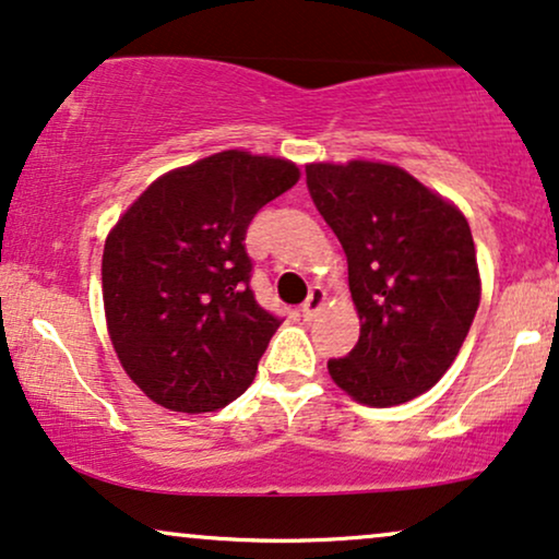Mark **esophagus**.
Listing matches in <instances>:
<instances>
[{"mask_svg": "<svg viewBox=\"0 0 559 559\" xmlns=\"http://www.w3.org/2000/svg\"><path fill=\"white\" fill-rule=\"evenodd\" d=\"M322 304H324V292H322V288L314 286L312 292H309L307 301L301 304V317H304V320H312V317L322 309Z\"/></svg>", "mask_w": 559, "mask_h": 559, "instance_id": "1", "label": "esophagus"}]
</instances>
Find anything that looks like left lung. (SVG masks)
<instances>
[{
  "label": "left lung",
  "instance_id": "obj_1",
  "mask_svg": "<svg viewBox=\"0 0 559 559\" xmlns=\"http://www.w3.org/2000/svg\"><path fill=\"white\" fill-rule=\"evenodd\" d=\"M307 188L341 239L361 320L348 356L328 361L332 381L371 407L428 392L454 364L479 307L467 218L384 162H314Z\"/></svg>",
  "mask_w": 559,
  "mask_h": 559
}]
</instances>
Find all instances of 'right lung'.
<instances>
[{"mask_svg": "<svg viewBox=\"0 0 559 559\" xmlns=\"http://www.w3.org/2000/svg\"><path fill=\"white\" fill-rule=\"evenodd\" d=\"M296 180L288 159L211 154L154 180L105 239L112 348L157 405L214 413L252 384L281 320L252 294L245 235Z\"/></svg>", "mask_w": 559, "mask_h": 559, "instance_id": "add662e5", "label": "right lung"}]
</instances>
